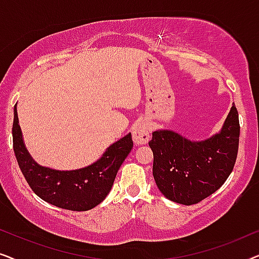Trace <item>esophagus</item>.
Wrapping results in <instances>:
<instances>
[{
  "mask_svg": "<svg viewBox=\"0 0 259 259\" xmlns=\"http://www.w3.org/2000/svg\"><path fill=\"white\" fill-rule=\"evenodd\" d=\"M151 126L146 121H140L134 125L132 130L133 140L136 145H145L150 140Z\"/></svg>",
  "mask_w": 259,
  "mask_h": 259,
  "instance_id": "esophagus-1",
  "label": "esophagus"
}]
</instances>
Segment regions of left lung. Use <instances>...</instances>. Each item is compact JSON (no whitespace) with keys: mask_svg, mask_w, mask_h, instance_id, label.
Masks as SVG:
<instances>
[{"mask_svg":"<svg viewBox=\"0 0 259 259\" xmlns=\"http://www.w3.org/2000/svg\"><path fill=\"white\" fill-rule=\"evenodd\" d=\"M238 111L233 105L221 132L191 141L172 131H155L148 143L153 177L167 199L193 205L214 193L231 175L239 145Z\"/></svg>","mask_w":259,"mask_h":259,"instance_id":"8db88e82","label":"left lung"}]
</instances>
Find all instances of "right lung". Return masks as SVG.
<instances>
[{"mask_svg":"<svg viewBox=\"0 0 259 259\" xmlns=\"http://www.w3.org/2000/svg\"><path fill=\"white\" fill-rule=\"evenodd\" d=\"M13 147L21 172L41 199L70 211H88L107 197L120 166L133 148L131 134L111 145L97 162L75 171H56L36 164L23 144L14 107Z\"/></svg>","mask_w":259,"mask_h":259,"instance_id":"obj_1","label":"right lung"}]
</instances>
